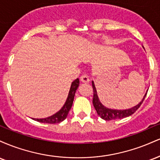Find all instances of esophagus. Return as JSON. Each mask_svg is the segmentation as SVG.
<instances>
[{
    "mask_svg": "<svg viewBox=\"0 0 160 160\" xmlns=\"http://www.w3.org/2000/svg\"><path fill=\"white\" fill-rule=\"evenodd\" d=\"M80 80H81V82H89V77L87 76V75L84 74V75H82L81 77H80Z\"/></svg>",
    "mask_w": 160,
    "mask_h": 160,
    "instance_id": "esophagus-1",
    "label": "esophagus"
}]
</instances>
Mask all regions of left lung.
I'll list each match as a JSON object with an SVG mask.
<instances>
[{"label": "left lung", "instance_id": "left-lung-1", "mask_svg": "<svg viewBox=\"0 0 160 160\" xmlns=\"http://www.w3.org/2000/svg\"><path fill=\"white\" fill-rule=\"evenodd\" d=\"M92 89H93V98H92V103L93 106H94L95 111H96L97 113L100 117H102L103 120H117V119H122L124 117H129L132 114H133L135 111L140 108L141 104L144 102L145 97H146L147 93L144 96V98L142 99V101L137 104L135 107L130 108V109H126V110H113V109H110L104 106L99 101L98 95H97L96 89H95V86L93 81L92 82Z\"/></svg>", "mask_w": 160, "mask_h": 160}]
</instances>
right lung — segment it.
Wrapping results in <instances>:
<instances>
[{
	"mask_svg": "<svg viewBox=\"0 0 160 160\" xmlns=\"http://www.w3.org/2000/svg\"><path fill=\"white\" fill-rule=\"evenodd\" d=\"M79 84H80V80H79L78 78L76 79L74 81L72 82L71 88H70L67 100H66L65 104H64L63 107L61 108V110H60L59 111H58L56 113H55V114L50 116V117H47V118L34 119V120L38 121V122H43V123L50 124L58 123V122L63 121L66 117H67L68 113L69 111L71 110V107H72L75 92H76V90L78 89Z\"/></svg>",
	"mask_w": 160,
	"mask_h": 160,
	"instance_id": "add662e5",
	"label": "right lung"
}]
</instances>
